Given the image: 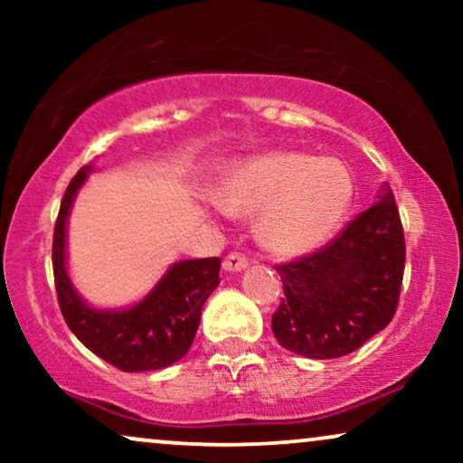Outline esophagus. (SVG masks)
Masks as SVG:
<instances>
[{
  "mask_svg": "<svg viewBox=\"0 0 463 463\" xmlns=\"http://www.w3.org/2000/svg\"><path fill=\"white\" fill-rule=\"evenodd\" d=\"M249 268V259H246L244 255H240V252H230L223 259V269L225 271H242Z\"/></svg>",
  "mask_w": 463,
  "mask_h": 463,
  "instance_id": "obj_1",
  "label": "esophagus"
}]
</instances>
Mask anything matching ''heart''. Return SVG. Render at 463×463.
Listing matches in <instances>:
<instances>
[{
  "label": "heart",
  "mask_w": 463,
  "mask_h": 463,
  "mask_svg": "<svg viewBox=\"0 0 463 463\" xmlns=\"http://www.w3.org/2000/svg\"><path fill=\"white\" fill-rule=\"evenodd\" d=\"M354 198L350 170L333 157L271 151L233 168L223 206L257 214V236L269 252L299 257L320 246L344 221Z\"/></svg>",
  "instance_id": "heart-1"
}]
</instances>
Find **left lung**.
<instances>
[{
    "label": "left lung",
    "instance_id": "1",
    "mask_svg": "<svg viewBox=\"0 0 463 463\" xmlns=\"http://www.w3.org/2000/svg\"><path fill=\"white\" fill-rule=\"evenodd\" d=\"M404 233L388 183L375 204L312 255L276 265L284 299L271 316L278 344L306 358L356 352L394 318L404 274Z\"/></svg>",
    "mask_w": 463,
    "mask_h": 463
}]
</instances>
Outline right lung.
<instances>
[{"instance_id": "obj_1", "label": "right lung", "mask_w": 463, "mask_h": 463, "mask_svg": "<svg viewBox=\"0 0 463 463\" xmlns=\"http://www.w3.org/2000/svg\"><path fill=\"white\" fill-rule=\"evenodd\" d=\"M92 166L69 183L54 225L52 268L59 306L71 333L119 371L166 369L185 356L200 326L202 306L219 284L221 259H187L170 265L149 295L126 309H97L81 299L67 274V219Z\"/></svg>"}]
</instances>
